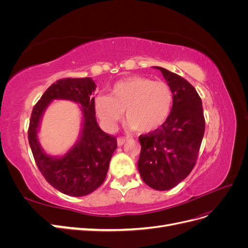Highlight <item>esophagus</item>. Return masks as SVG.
I'll list each match as a JSON object with an SVG mask.
<instances>
[{"instance_id":"34e87169","label":"esophagus","mask_w":248,"mask_h":248,"mask_svg":"<svg viewBox=\"0 0 248 248\" xmlns=\"http://www.w3.org/2000/svg\"><path fill=\"white\" fill-rule=\"evenodd\" d=\"M127 140H128V139L125 138V137H120V138H118V140H117V141H118V145H119V146H122V145H124Z\"/></svg>"}]
</instances>
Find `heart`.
Instances as JSON below:
<instances>
[{
    "label": "heart",
    "instance_id": "1",
    "mask_svg": "<svg viewBox=\"0 0 248 248\" xmlns=\"http://www.w3.org/2000/svg\"><path fill=\"white\" fill-rule=\"evenodd\" d=\"M174 94L167 82L144 77H131L117 81L109 95L95 99V110L108 129H114L123 118L128 126L140 132L153 131L168 119Z\"/></svg>",
    "mask_w": 248,
    "mask_h": 248
}]
</instances>
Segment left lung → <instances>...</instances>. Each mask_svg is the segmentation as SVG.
Returning a JSON list of instances; mask_svg holds the SVG:
<instances>
[{
    "instance_id": "left-lung-1",
    "label": "left lung",
    "mask_w": 248,
    "mask_h": 248,
    "mask_svg": "<svg viewBox=\"0 0 248 248\" xmlns=\"http://www.w3.org/2000/svg\"><path fill=\"white\" fill-rule=\"evenodd\" d=\"M174 94L170 114L160 128L141 134L138 168L148 186L169 190L188 176L198 160L205 132L202 99L190 82L156 67Z\"/></svg>"
}]
</instances>
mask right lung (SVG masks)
<instances>
[{
    "label": "right lung",
    "instance_id": "1",
    "mask_svg": "<svg viewBox=\"0 0 248 248\" xmlns=\"http://www.w3.org/2000/svg\"><path fill=\"white\" fill-rule=\"evenodd\" d=\"M95 88V82L90 78L59 79L35 104L30 119L28 139L37 167L54 188L72 197L87 196L98 188L106 180L110 158L117 149V139L102 131L97 124L92 97ZM54 99L78 102L84 114L80 140L61 159L46 155L36 140L40 118Z\"/></svg>",
    "mask_w": 248,
    "mask_h": 248
}]
</instances>
